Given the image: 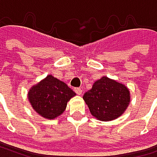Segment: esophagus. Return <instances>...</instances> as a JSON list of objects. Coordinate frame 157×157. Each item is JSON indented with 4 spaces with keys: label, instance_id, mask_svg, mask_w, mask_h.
Listing matches in <instances>:
<instances>
[{
    "label": "esophagus",
    "instance_id": "obj_1",
    "mask_svg": "<svg viewBox=\"0 0 157 157\" xmlns=\"http://www.w3.org/2000/svg\"><path fill=\"white\" fill-rule=\"evenodd\" d=\"M74 91L76 92V94H78V95H80L81 94H82V89L81 88H75L74 89Z\"/></svg>",
    "mask_w": 157,
    "mask_h": 157
}]
</instances>
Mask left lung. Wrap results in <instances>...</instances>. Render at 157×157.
Returning a JSON list of instances; mask_svg holds the SVG:
<instances>
[{
	"label": "left lung",
	"mask_w": 157,
	"mask_h": 157,
	"mask_svg": "<svg viewBox=\"0 0 157 157\" xmlns=\"http://www.w3.org/2000/svg\"><path fill=\"white\" fill-rule=\"evenodd\" d=\"M93 116L100 121H111L121 116L130 102L129 91L108 77L96 80L83 95Z\"/></svg>",
	"instance_id": "left-lung-1"
}]
</instances>
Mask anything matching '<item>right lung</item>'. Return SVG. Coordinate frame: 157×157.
<instances>
[{
	"instance_id": "1",
	"label": "right lung",
	"mask_w": 157,
	"mask_h": 157,
	"mask_svg": "<svg viewBox=\"0 0 157 157\" xmlns=\"http://www.w3.org/2000/svg\"><path fill=\"white\" fill-rule=\"evenodd\" d=\"M75 95L76 93L64 82L49 75L31 88L28 98L38 114L53 119L64 111L67 102Z\"/></svg>"
}]
</instances>
